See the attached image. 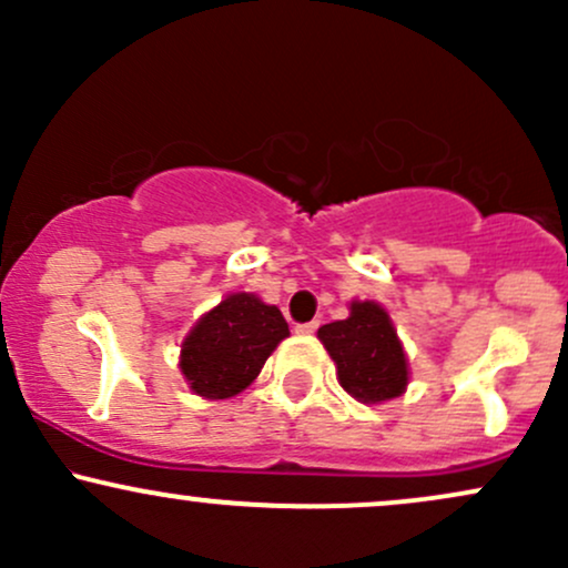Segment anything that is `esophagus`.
Listing matches in <instances>:
<instances>
[{
  "instance_id": "1",
  "label": "esophagus",
  "mask_w": 568,
  "mask_h": 568,
  "mask_svg": "<svg viewBox=\"0 0 568 568\" xmlns=\"http://www.w3.org/2000/svg\"><path fill=\"white\" fill-rule=\"evenodd\" d=\"M317 325H321V323H317V321H310V323H298V325H296V334H302V336H310V334H315V331H317Z\"/></svg>"
}]
</instances>
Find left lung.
Instances as JSON below:
<instances>
[{
  "instance_id": "1",
  "label": "left lung",
  "mask_w": 568,
  "mask_h": 568,
  "mask_svg": "<svg viewBox=\"0 0 568 568\" xmlns=\"http://www.w3.org/2000/svg\"><path fill=\"white\" fill-rule=\"evenodd\" d=\"M321 342L336 363V376L361 403H382L406 393L408 361L384 306L352 302L347 321L323 325Z\"/></svg>"
}]
</instances>
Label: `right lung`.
I'll use <instances>...</instances> for the list:
<instances>
[{"mask_svg":"<svg viewBox=\"0 0 568 568\" xmlns=\"http://www.w3.org/2000/svg\"><path fill=\"white\" fill-rule=\"evenodd\" d=\"M288 334L277 306L253 293H230L189 331L179 368L194 395L224 400L262 374L266 357Z\"/></svg>","mask_w":568,"mask_h":568,"instance_id":"obj_1","label":"right lung"}]
</instances>
